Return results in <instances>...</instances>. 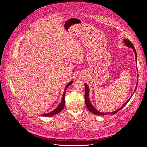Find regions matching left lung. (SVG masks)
I'll return each mask as SVG.
<instances>
[{"label":"left lung","instance_id":"8db88e82","mask_svg":"<svg viewBox=\"0 0 147 147\" xmlns=\"http://www.w3.org/2000/svg\"><path fill=\"white\" fill-rule=\"evenodd\" d=\"M123 41L125 42V45L129 48H131L133 49V51L134 52V54H135V56H136V62L137 63V53H136V50L134 48V45H133V44L128 40V39H124L123 40ZM138 74L137 76V82L136 84V88H135V90L133 92V94L135 92L136 89H137V84H138ZM85 104H86V107L88 109V110L90 112L92 113V114H94V115H108V114H111V115H114L115 114V113H117V112H118L119 110H121L127 103L130 100V99H131V97H132L133 94L131 95V96L130 97L129 99H128L126 102H125L124 103V105L123 106H122L119 109H118V110H117L116 111H114L113 112H111V113H102V112H100L99 111L97 110H96L93 106L91 104V103L90 102V100L89 99V87L88 86V85L86 84L85 83Z\"/></svg>","mask_w":147,"mask_h":147}]
</instances>
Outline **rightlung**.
<instances>
[{
  "label": "right lung",
  "mask_w": 147,
  "mask_h": 147,
  "mask_svg": "<svg viewBox=\"0 0 147 147\" xmlns=\"http://www.w3.org/2000/svg\"><path fill=\"white\" fill-rule=\"evenodd\" d=\"M73 81H71L70 82H69L67 85L66 86L65 88V90H64V93H63V97H62V101L61 102V103L59 104V105L54 110H53V111L49 113H47V114H42L41 115V116L42 117H51V116H53V115H55L58 113H59L63 109H64V107H65V91H66V88L69 86L72 83H73Z\"/></svg>",
  "instance_id": "1"
}]
</instances>
